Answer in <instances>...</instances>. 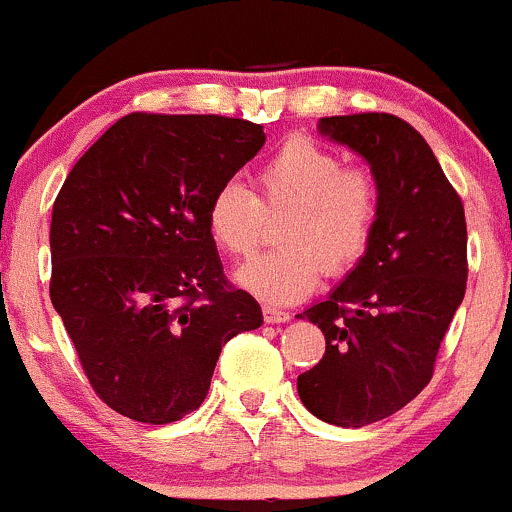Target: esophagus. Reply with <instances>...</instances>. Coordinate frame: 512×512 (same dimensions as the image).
<instances>
[{
	"instance_id": "34e87169",
	"label": "esophagus",
	"mask_w": 512,
	"mask_h": 512,
	"mask_svg": "<svg viewBox=\"0 0 512 512\" xmlns=\"http://www.w3.org/2000/svg\"><path fill=\"white\" fill-rule=\"evenodd\" d=\"M263 320L271 322V324H278V322H288L290 320V312L285 310H278V307H271L266 305L263 307Z\"/></svg>"
}]
</instances>
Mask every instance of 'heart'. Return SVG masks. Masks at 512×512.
I'll return each mask as SVG.
<instances>
[{
	"mask_svg": "<svg viewBox=\"0 0 512 512\" xmlns=\"http://www.w3.org/2000/svg\"><path fill=\"white\" fill-rule=\"evenodd\" d=\"M256 195L224 183L207 202V232L232 256L254 254L266 214L288 212L280 229L285 249L268 251L236 268L234 280L256 298L288 305L310 295L324 276L349 271L366 254L378 222L376 175L344 166L334 148L290 136L254 175Z\"/></svg>",
	"mask_w": 512,
	"mask_h": 512,
	"instance_id": "b5f03b06",
	"label": "heart"
}]
</instances>
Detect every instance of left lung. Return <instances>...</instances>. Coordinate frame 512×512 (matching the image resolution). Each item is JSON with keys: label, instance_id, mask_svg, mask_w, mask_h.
Masks as SVG:
<instances>
[{"label": "left lung", "instance_id": "8db88e82", "mask_svg": "<svg viewBox=\"0 0 512 512\" xmlns=\"http://www.w3.org/2000/svg\"><path fill=\"white\" fill-rule=\"evenodd\" d=\"M320 134L371 166L378 222L342 283L298 315L327 342L298 395L329 425L364 427L430 383L469 276L464 205L427 141L393 114L322 117Z\"/></svg>", "mask_w": 512, "mask_h": 512}]
</instances>
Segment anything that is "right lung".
Instances as JSON below:
<instances>
[{"mask_svg":"<svg viewBox=\"0 0 512 512\" xmlns=\"http://www.w3.org/2000/svg\"><path fill=\"white\" fill-rule=\"evenodd\" d=\"M266 144L261 124L134 112L87 148L51 219V302L95 393L168 425L205 400L222 346L263 324L227 283L207 202Z\"/></svg>","mask_w":512,"mask_h":512,"instance_id":"1","label":"right lung"}]
</instances>
